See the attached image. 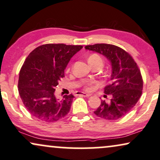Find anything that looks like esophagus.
Masks as SVG:
<instances>
[{"instance_id":"esophagus-1","label":"esophagus","mask_w":160,"mask_h":160,"mask_svg":"<svg viewBox=\"0 0 160 160\" xmlns=\"http://www.w3.org/2000/svg\"><path fill=\"white\" fill-rule=\"evenodd\" d=\"M77 95H78V96L87 97V98H88V97L91 96L90 94H87V93H85V92H77Z\"/></svg>"}]
</instances>
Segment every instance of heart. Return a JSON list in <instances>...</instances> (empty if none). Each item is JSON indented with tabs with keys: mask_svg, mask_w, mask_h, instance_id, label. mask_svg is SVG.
I'll return each mask as SVG.
<instances>
[{
	"mask_svg": "<svg viewBox=\"0 0 160 160\" xmlns=\"http://www.w3.org/2000/svg\"><path fill=\"white\" fill-rule=\"evenodd\" d=\"M88 62L91 65H94V64L98 63V62H101L102 63V60L101 58V57L100 55H98V54H92V55L89 57L88 58ZM98 84V82L94 81V80H90V81H88L86 82L85 84V89L86 90H90L92 88V87L94 85Z\"/></svg>",
	"mask_w": 160,
	"mask_h": 160,
	"instance_id": "heart-1",
	"label": "heart"
}]
</instances>
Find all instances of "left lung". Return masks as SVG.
Segmentation results:
<instances>
[{"mask_svg":"<svg viewBox=\"0 0 160 160\" xmlns=\"http://www.w3.org/2000/svg\"><path fill=\"white\" fill-rule=\"evenodd\" d=\"M85 48L102 54L112 65L110 83L104 88L105 94H110L112 99L109 102L101 101L94 114L108 120L125 116L142 92L143 80L136 62L124 49L112 44L97 43L86 46Z\"/></svg>","mask_w":160,"mask_h":160,"instance_id":"obj_1","label":"left lung"}]
</instances>
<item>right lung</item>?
I'll use <instances>...</instances> for the list:
<instances>
[{"label": "right lung", "mask_w": 160, "mask_h": 160, "mask_svg": "<svg viewBox=\"0 0 160 160\" xmlns=\"http://www.w3.org/2000/svg\"><path fill=\"white\" fill-rule=\"evenodd\" d=\"M82 48L63 43L44 44L26 58L20 71L18 92L32 116L44 122H56L69 112L74 97L65 95L60 100L54 91L71 58Z\"/></svg>", "instance_id": "1"}]
</instances>
